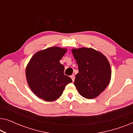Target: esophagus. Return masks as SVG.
Listing matches in <instances>:
<instances>
[{
    "label": "esophagus",
    "mask_w": 133,
    "mask_h": 133,
    "mask_svg": "<svg viewBox=\"0 0 133 133\" xmlns=\"http://www.w3.org/2000/svg\"><path fill=\"white\" fill-rule=\"evenodd\" d=\"M71 78L72 82H74V79H75V76H74V74H72V75L71 76Z\"/></svg>",
    "instance_id": "1"
}]
</instances>
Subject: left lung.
<instances>
[{
	"mask_svg": "<svg viewBox=\"0 0 133 133\" xmlns=\"http://www.w3.org/2000/svg\"><path fill=\"white\" fill-rule=\"evenodd\" d=\"M78 65L74 85L82 97L94 99L99 95L110 82L111 67L106 57L94 49H72Z\"/></svg>",
	"mask_w": 133,
	"mask_h": 133,
	"instance_id": "8db88e82",
	"label": "left lung"
}]
</instances>
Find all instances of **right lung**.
<instances>
[{"label":"right lung","mask_w":133,"mask_h":133,"mask_svg":"<svg viewBox=\"0 0 133 133\" xmlns=\"http://www.w3.org/2000/svg\"><path fill=\"white\" fill-rule=\"evenodd\" d=\"M66 49L51 47L34 54L26 68V77L32 91L38 97L46 101L58 99L65 87L72 82L65 75L64 66L60 63Z\"/></svg>","instance_id":"1"}]
</instances>
